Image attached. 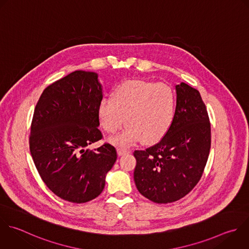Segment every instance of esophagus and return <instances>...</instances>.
Wrapping results in <instances>:
<instances>
[{
  "mask_svg": "<svg viewBox=\"0 0 249 249\" xmlns=\"http://www.w3.org/2000/svg\"><path fill=\"white\" fill-rule=\"evenodd\" d=\"M129 153V150H126V149H124V148H118V155L119 156H124L125 154H128Z\"/></svg>",
  "mask_w": 249,
  "mask_h": 249,
  "instance_id": "obj_1",
  "label": "esophagus"
}]
</instances>
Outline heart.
<instances>
[{
  "mask_svg": "<svg viewBox=\"0 0 249 249\" xmlns=\"http://www.w3.org/2000/svg\"><path fill=\"white\" fill-rule=\"evenodd\" d=\"M175 114V93L166 84L146 80L123 83L113 97L103 98L98 107L101 126L108 133L124 130L113 137L117 145H129L141 139L145 144L160 140L169 129Z\"/></svg>",
  "mask_w": 249,
  "mask_h": 249,
  "instance_id": "heart-1",
  "label": "heart"
}]
</instances>
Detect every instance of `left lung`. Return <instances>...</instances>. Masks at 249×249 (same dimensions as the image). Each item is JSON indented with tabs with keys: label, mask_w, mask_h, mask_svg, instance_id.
<instances>
[{
	"label": "left lung",
	"mask_w": 249,
	"mask_h": 249,
	"mask_svg": "<svg viewBox=\"0 0 249 249\" xmlns=\"http://www.w3.org/2000/svg\"><path fill=\"white\" fill-rule=\"evenodd\" d=\"M175 88L169 129L157 144L133 153L136 188L156 203L173 202L189 194L200 180L210 151V122L199 92L185 83Z\"/></svg>",
	"instance_id": "1"
}]
</instances>
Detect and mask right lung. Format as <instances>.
Returning <instances> with one entry per match:
<instances>
[{"instance_id":"right-lung-1","label":"right lung","mask_w":249,"mask_h":249,"mask_svg":"<svg viewBox=\"0 0 249 249\" xmlns=\"http://www.w3.org/2000/svg\"><path fill=\"white\" fill-rule=\"evenodd\" d=\"M93 72L75 71L43 91L34 111L29 147L48 188L62 199L84 203L104 189L107 172L117 160L114 146L98 129L102 88Z\"/></svg>"}]
</instances>
